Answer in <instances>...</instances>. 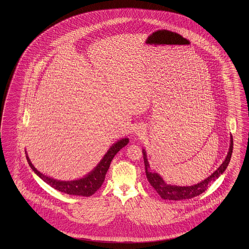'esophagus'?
<instances>
[{
	"label": "esophagus",
	"instance_id": "obj_1",
	"mask_svg": "<svg viewBox=\"0 0 249 249\" xmlns=\"http://www.w3.org/2000/svg\"><path fill=\"white\" fill-rule=\"evenodd\" d=\"M144 132H145V128H144L143 126H138L135 128L136 135H143Z\"/></svg>",
	"mask_w": 249,
	"mask_h": 249
}]
</instances>
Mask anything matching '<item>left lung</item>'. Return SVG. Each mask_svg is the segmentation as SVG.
<instances>
[{"mask_svg": "<svg viewBox=\"0 0 249 249\" xmlns=\"http://www.w3.org/2000/svg\"><path fill=\"white\" fill-rule=\"evenodd\" d=\"M232 152H233V137L231 135L230 136V146H229L227 155H226L225 160L223 161V163L219 166L218 169L216 171H214L206 179L196 183L195 185L177 186V185H172V184L166 183L160 174L157 173H152L150 171V164H149V161L147 159L146 151L145 150H142L144 164H145V173H146L148 181L162 199L174 200V201L191 199V198H194V197L199 196L205 192L206 189L208 188V186L210 185V183L215 181L216 179H218L219 176L221 174H223V173L226 171L227 166L230 162Z\"/></svg>", "mask_w": 249, "mask_h": 249, "instance_id": "obj_1", "label": "left lung"}]
</instances>
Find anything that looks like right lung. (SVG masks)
<instances>
[{
  "label": "right lung",
  "instance_id": "obj_1",
  "mask_svg": "<svg viewBox=\"0 0 249 249\" xmlns=\"http://www.w3.org/2000/svg\"><path fill=\"white\" fill-rule=\"evenodd\" d=\"M128 143V138H123L120 141H118L117 142H115L108 149V151H107L104 157L98 162V165L96 166L90 173L85 175L83 178L73 180V181H60L40 173L37 169L33 165L30 159L27 155V152L26 151L25 152H26V159L31 169L35 172V174H36L38 177H40L51 187L70 196L89 197L94 195L98 189L101 187L103 181L105 180L106 174L109 168L114 156Z\"/></svg>",
  "mask_w": 249,
  "mask_h": 249
}]
</instances>
